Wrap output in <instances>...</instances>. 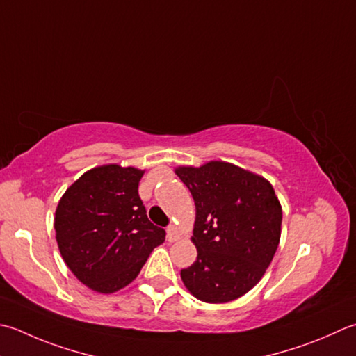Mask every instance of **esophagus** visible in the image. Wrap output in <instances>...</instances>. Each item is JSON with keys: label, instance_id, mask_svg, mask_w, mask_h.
<instances>
[{"label": "esophagus", "instance_id": "obj_1", "mask_svg": "<svg viewBox=\"0 0 356 356\" xmlns=\"http://www.w3.org/2000/svg\"><path fill=\"white\" fill-rule=\"evenodd\" d=\"M166 236H168L170 242H176L182 238V233L179 232V228L176 225H170L168 228H166Z\"/></svg>", "mask_w": 356, "mask_h": 356}]
</instances>
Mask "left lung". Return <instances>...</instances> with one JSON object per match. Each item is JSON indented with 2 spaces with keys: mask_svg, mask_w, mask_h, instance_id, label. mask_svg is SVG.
Returning a JSON list of instances; mask_svg holds the SVG:
<instances>
[{
  "mask_svg": "<svg viewBox=\"0 0 356 356\" xmlns=\"http://www.w3.org/2000/svg\"><path fill=\"white\" fill-rule=\"evenodd\" d=\"M176 174L196 205L197 259L180 277L200 301H234L261 281L280 245V199L267 179L222 160L177 166Z\"/></svg>",
  "mask_w": 356,
  "mask_h": 356,
  "instance_id": "obj_1",
  "label": "left lung"
}]
</instances>
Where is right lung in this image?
I'll list each match as a JSON object with an SVG mask.
<instances>
[{"label":"right lung","mask_w":356,"mask_h":356,"mask_svg":"<svg viewBox=\"0 0 356 356\" xmlns=\"http://www.w3.org/2000/svg\"><path fill=\"white\" fill-rule=\"evenodd\" d=\"M143 170L95 166L67 188L55 210V239L76 280L114 293L136 280L165 229L151 224L138 196Z\"/></svg>","instance_id":"1"}]
</instances>
